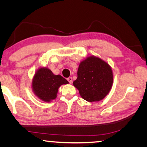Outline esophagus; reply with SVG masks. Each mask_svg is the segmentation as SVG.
Here are the masks:
<instances>
[{"mask_svg": "<svg viewBox=\"0 0 147 147\" xmlns=\"http://www.w3.org/2000/svg\"><path fill=\"white\" fill-rule=\"evenodd\" d=\"M67 80H68V82L70 84H71L72 82H73V78H72L71 77H69V78H67Z\"/></svg>", "mask_w": 147, "mask_h": 147, "instance_id": "obj_1", "label": "esophagus"}]
</instances>
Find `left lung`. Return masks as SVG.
I'll use <instances>...</instances> for the list:
<instances>
[{
    "label": "left lung",
    "mask_w": 147,
    "mask_h": 147,
    "mask_svg": "<svg viewBox=\"0 0 147 147\" xmlns=\"http://www.w3.org/2000/svg\"><path fill=\"white\" fill-rule=\"evenodd\" d=\"M77 74L73 85L82 97L90 102L103 99L112 86V70L106 62L96 57L90 56L82 61Z\"/></svg>",
    "instance_id": "left-lung-1"
}]
</instances>
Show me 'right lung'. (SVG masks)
<instances>
[{"instance_id":"right-lung-1","label":"right lung","mask_w":147,"mask_h":147,"mask_svg":"<svg viewBox=\"0 0 147 147\" xmlns=\"http://www.w3.org/2000/svg\"><path fill=\"white\" fill-rule=\"evenodd\" d=\"M68 83L65 78L61 75H55L50 69L40 68L35 74L32 88L41 100L50 102L56 98L59 86Z\"/></svg>"}]
</instances>
